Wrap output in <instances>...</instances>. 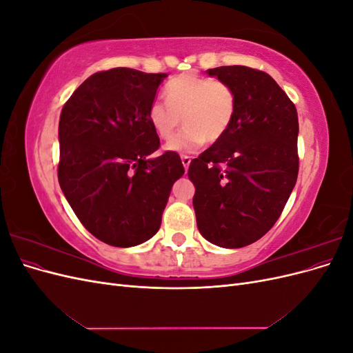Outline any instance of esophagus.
<instances>
[{
	"mask_svg": "<svg viewBox=\"0 0 353 353\" xmlns=\"http://www.w3.org/2000/svg\"><path fill=\"white\" fill-rule=\"evenodd\" d=\"M181 162H183L184 169L187 170L188 166H190V163H191V157H190V156H181Z\"/></svg>",
	"mask_w": 353,
	"mask_h": 353,
	"instance_id": "obj_1",
	"label": "esophagus"
}]
</instances>
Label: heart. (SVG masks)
I'll return each mask as SVG.
<instances>
[{
    "label": "heart",
    "instance_id": "1",
    "mask_svg": "<svg viewBox=\"0 0 353 353\" xmlns=\"http://www.w3.org/2000/svg\"><path fill=\"white\" fill-rule=\"evenodd\" d=\"M163 100H154L147 117L160 140H169L181 125L185 128L166 144L174 153H194L206 141L225 135L236 112V94L225 82L197 74H181L165 87Z\"/></svg>",
    "mask_w": 353,
    "mask_h": 353
}]
</instances>
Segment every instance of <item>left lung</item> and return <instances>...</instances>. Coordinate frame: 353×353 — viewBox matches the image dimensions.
Instances as JSON below:
<instances>
[{"mask_svg":"<svg viewBox=\"0 0 353 353\" xmlns=\"http://www.w3.org/2000/svg\"><path fill=\"white\" fill-rule=\"evenodd\" d=\"M236 94L228 131L188 168L197 228L212 244L239 249L280 218L299 172L293 101L268 73L248 66L206 70Z\"/></svg>","mask_w":353,"mask_h":353,"instance_id":"left-lung-1","label":"left lung"}]
</instances>
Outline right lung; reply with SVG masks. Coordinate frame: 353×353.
Returning a JSON list of instances; mask_svg holds the SVG:
<instances>
[{"label": "right lung", "mask_w": 353, "mask_h": 353, "mask_svg": "<svg viewBox=\"0 0 353 353\" xmlns=\"http://www.w3.org/2000/svg\"><path fill=\"white\" fill-rule=\"evenodd\" d=\"M166 77L130 68L97 72L61 109L59 184L82 225L114 248L154 236L184 175L178 153L148 157L160 141L147 112Z\"/></svg>", "instance_id": "add662e5"}]
</instances>
